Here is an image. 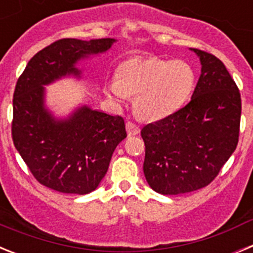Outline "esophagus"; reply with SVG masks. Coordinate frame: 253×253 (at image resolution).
I'll return each mask as SVG.
<instances>
[{"label":"esophagus","instance_id":"34e87169","mask_svg":"<svg viewBox=\"0 0 253 253\" xmlns=\"http://www.w3.org/2000/svg\"><path fill=\"white\" fill-rule=\"evenodd\" d=\"M125 126H126V131H128L129 137H134V135L139 134L140 131L139 125H137L134 122H126Z\"/></svg>","mask_w":253,"mask_h":253}]
</instances>
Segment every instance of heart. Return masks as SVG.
<instances>
[{"instance_id":"heart-1","label":"heart","mask_w":253,"mask_h":253,"mask_svg":"<svg viewBox=\"0 0 253 253\" xmlns=\"http://www.w3.org/2000/svg\"><path fill=\"white\" fill-rule=\"evenodd\" d=\"M195 71L185 60L134 57L118 68V80L109 84L111 97L123 101L135 96L134 109L147 120H158L180 109L195 87Z\"/></svg>"}]
</instances>
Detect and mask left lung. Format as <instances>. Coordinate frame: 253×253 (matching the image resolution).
<instances>
[{"mask_svg": "<svg viewBox=\"0 0 253 253\" xmlns=\"http://www.w3.org/2000/svg\"><path fill=\"white\" fill-rule=\"evenodd\" d=\"M191 50L202 62L191 100L140 130L146 146L143 172L149 186L162 195L208 186L238 144L240 90L222 60L200 49Z\"/></svg>", "mask_w": 253, "mask_h": 253, "instance_id": "obj_1", "label": "left lung"}]
</instances>
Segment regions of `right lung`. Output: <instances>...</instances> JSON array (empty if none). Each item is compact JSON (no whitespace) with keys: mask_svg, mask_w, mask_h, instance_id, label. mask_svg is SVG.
<instances>
[{"mask_svg":"<svg viewBox=\"0 0 253 253\" xmlns=\"http://www.w3.org/2000/svg\"><path fill=\"white\" fill-rule=\"evenodd\" d=\"M114 39L84 42L64 38L38 51L19 77L12 100L13 144L39 184L64 194L84 195L99 186L113 152L126 138L122 116L81 107L55 122L44 109V84L80 76L75 63L107 50Z\"/></svg>","mask_w":253,"mask_h":253,"instance_id":"right-lung-1","label":"right lung"}]
</instances>
